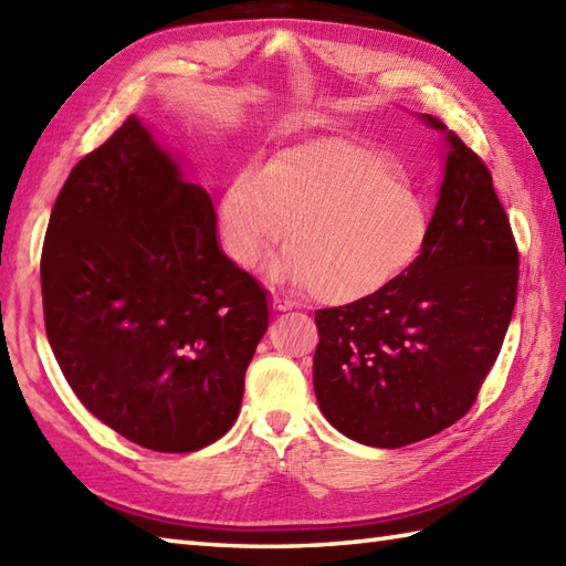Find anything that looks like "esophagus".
<instances>
[{"mask_svg": "<svg viewBox=\"0 0 566 566\" xmlns=\"http://www.w3.org/2000/svg\"><path fill=\"white\" fill-rule=\"evenodd\" d=\"M272 306H274L276 311H290V308H294L296 304L292 302L290 296H284V294H272Z\"/></svg>", "mask_w": 566, "mask_h": 566, "instance_id": "1", "label": "esophagus"}]
</instances>
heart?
Here are the masks:
<instances>
[{
    "instance_id": "b5f03b06",
    "label": "heart",
    "mask_w": 566,
    "mask_h": 566,
    "mask_svg": "<svg viewBox=\"0 0 566 566\" xmlns=\"http://www.w3.org/2000/svg\"><path fill=\"white\" fill-rule=\"evenodd\" d=\"M286 231L274 264L316 298L347 304L401 274L430 231V199L389 153L345 136H314L243 167L221 197L223 248L260 268Z\"/></svg>"
}]
</instances>
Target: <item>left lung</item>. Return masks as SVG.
I'll return each instance as SVG.
<instances>
[{"mask_svg":"<svg viewBox=\"0 0 566 566\" xmlns=\"http://www.w3.org/2000/svg\"><path fill=\"white\" fill-rule=\"evenodd\" d=\"M444 175L420 255L357 302L316 311L323 416L369 448H403L472 408L506 338L518 248L491 172L440 118Z\"/></svg>","mask_w":566,"mask_h":566,"instance_id":"1","label":"left lung"}]
</instances>
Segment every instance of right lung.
Returning <instances> with one entry per match:
<instances>
[{
	"mask_svg": "<svg viewBox=\"0 0 566 566\" xmlns=\"http://www.w3.org/2000/svg\"><path fill=\"white\" fill-rule=\"evenodd\" d=\"M41 292L60 369L118 436L191 452L233 426L268 292L223 255L211 195L138 116L72 167Z\"/></svg>",
	"mask_w": 566,
	"mask_h": 566,
	"instance_id": "add662e5",
	"label": "right lung"
}]
</instances>
